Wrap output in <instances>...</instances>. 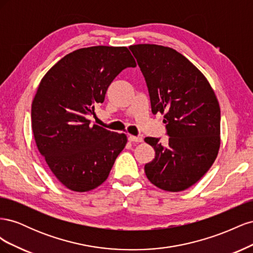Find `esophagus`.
I'll list each match as a JSON object with an SVG mask.
<instances>
[{"label":"esophagus","instance_id":"obj_1","mask_svg":"<svg viewBox=\"0 0 253 253\" xmlns=\"http://www.w3.org/2000/svg\"><path fill=\"white\" fill-rule=\"evenodd\" d=\"M128 141L131 142H142L143 141V138L142 137H139V136H128Z\"/></svg>","mask_w":253,"mask_h":253}]
</instances>
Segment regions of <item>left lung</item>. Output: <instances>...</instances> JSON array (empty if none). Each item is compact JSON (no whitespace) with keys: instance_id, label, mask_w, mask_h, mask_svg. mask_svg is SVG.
Returning a JSON list of instances; mask_svg holds the SVG:
<instances>
[{"instance_id":"8db88e82","label":"left lung","mask_w":253,"mask_h":253,"mask_svg":"<svg viewBox=\"0 0 253 253\" xmlns=\"http://www.w3.org/2000/svg\"><path fill=\"white\" fill-rule=\"evenodd\" d=\"M147 82L152 113L164 115L169 139L144 141L155 158L144 166L157 188L179 192L208 172L220 147V109L209 81L181 53L156 44L131 45Z\"/></svg>"}]
</instances>
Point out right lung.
Wrapping results in <instances>:
<instances>
[{"instance_id": "obj_1", "label": "right lung", "mask_w": 253, "mask_h": 253, "mask_svg": "<svg viewBox=\"0 0 253 253\" xmlns=\"http://www.w3.org/2000/svg\"><path fill=\"white\" fill-rule=\"evenodd\" d=\"M126 46H90L63 57L44 75L32 103L37 148L56 178L75 192H87L108 178L127 142L126 135L97 125L86 115L104 101L122 70L135 67Z\"/></svg>"}]
</instances>
